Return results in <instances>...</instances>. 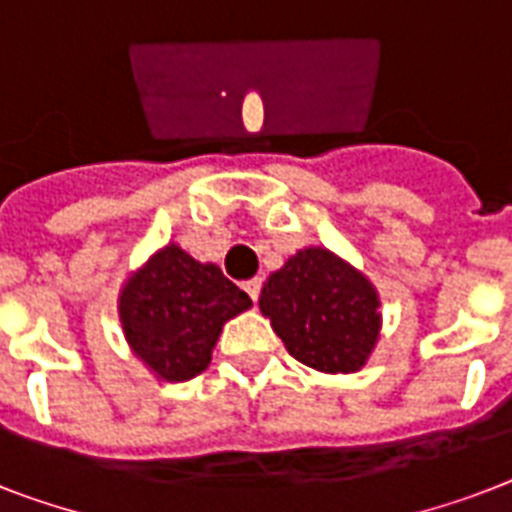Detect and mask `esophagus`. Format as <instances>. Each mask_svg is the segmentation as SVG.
Returning <instances> with one entry per match:
<instances>
[{
  "instance_id": "obj_1",
  "label": "esophagus",
  "mask_w": 512,
  "mask_h": 512,
  "mask_svg": "<svg viewBox=\"0 0 512 512\" xmlns=\"http://www.w3.org/2000/svg\"><path fill=\"white\" fill-rule=\"evenodd\" d=\"M260 289H263V281H260V279L244 281V292H247V295L252 297V303H255L257 297H260Z\"/></svg>"
}]
</instances>
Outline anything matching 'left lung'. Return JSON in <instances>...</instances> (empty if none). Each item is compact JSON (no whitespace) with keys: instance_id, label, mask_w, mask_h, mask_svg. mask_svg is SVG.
Here are the masks:
<instances>
[{"instance_id":"8db88e82","label":"left lung","mask_w":512,"mask_h":512,"mask_svg":"<svg viewBox=\"0 0 512 512\" xmlns=\"http://www.w3.org/2000/svg\"><path fill=\"white\" fill-rule=\"evenodd\" d=\"M257 305L289 356L316 372H358L380 340V292L327 247L297 249L268 276Z\"/></svg>"}]
</instances>
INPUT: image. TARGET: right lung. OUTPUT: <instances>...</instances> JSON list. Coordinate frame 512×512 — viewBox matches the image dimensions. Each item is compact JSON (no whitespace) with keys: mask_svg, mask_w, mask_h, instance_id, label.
<instances>
[{"mask_svg":"<svg viewBox=\"0 0 512 512\" xmlns=\"http://www.w3.org/2000/svg\"><path fill=\"white\" fill-rule=\"evenodd\" d=\"M252 300L215 263H199L170 241L130 271L116 297V313L132 356L162 382L201 374L223 327Z\"/></svg>","mask_w":512,"mask_h":512,"instance_id":"obj_1","label":"right lung"}]
</instances>
